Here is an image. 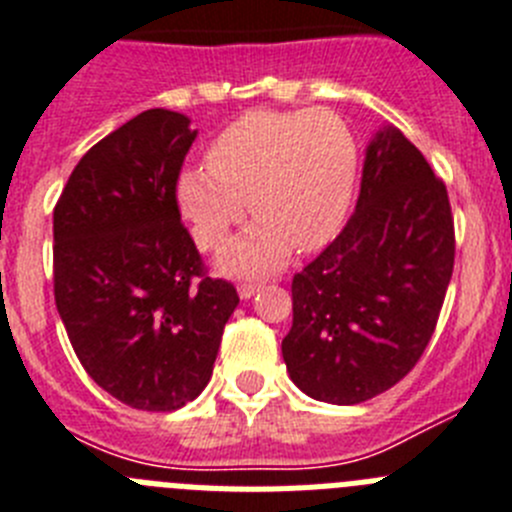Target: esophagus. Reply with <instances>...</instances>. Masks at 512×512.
Wrapping results in <instances>:
<instances>
[{
  "instance_id": "34e87169",
  "label": "esophagus",
  "mask_w": 512,
  "mask_h": 512,
  "mask_svg": "<svg viewBox=\"0 0 512 512\" xmlns=\"http://www.w3.org/2000/svg\"><path fill=\"white\" fill-rule=\"evenodd\" d=\"M239 299H252L260 291V283H239Z\"/></svg>"
}]
</instances>
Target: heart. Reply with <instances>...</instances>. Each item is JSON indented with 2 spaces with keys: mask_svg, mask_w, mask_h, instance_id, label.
Returning <instances> with one entry per match:
<instances>
[{
  "mask_svg": "<svg viewBox=\"0 0 512 512\" xmlns=\"http://www.w3.org/2000/svg\"><path fill=\"white\" fill-rule=\"evenodd\" d=\"M208 167L177 182L182 216L203 250H216L250 203L257 224L219 257L231 275L283 268L293 247L311 252L337 237L358 182V144L330 110H255L226 126Z\"/></svg>",
  "mask_w": 512,
  "mask_h": 512,
  "instance_id": "1",
  "label": "heart"
}]
</instances>
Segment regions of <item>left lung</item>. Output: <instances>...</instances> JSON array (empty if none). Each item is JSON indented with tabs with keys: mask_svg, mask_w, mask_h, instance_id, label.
<instances>
[{
	"mask_svg": "<svg viewBox=\"0 0 512 512\" xmlns=\"http://www.w3.org/2000/svg\"><path fill=\"white\" fill-rule=\"evenodd\" d=\"M451 203L412 141L381 128L355 213L293 275L288 376L311 399L358 404L402 381L428 348L451 283Z\"/></svg>",
	"mask_w": 512,
	"mask_h": 512,
	"instance_id": "8db88e82",
	"label": "left lung"
}]
</instances>
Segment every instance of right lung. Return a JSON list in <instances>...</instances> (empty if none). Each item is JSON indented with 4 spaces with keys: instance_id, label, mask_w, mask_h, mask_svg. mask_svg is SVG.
I'll return each instance as SVG.
<instances>
[{
    "instance_id": "add662e5",
    "label": "right lung",
    "mask_w": 512,
    "mask_h": 512,
    "mask_svg": "<svg viewBox=\"0 0 512 512\" xmlns=\"http://www.w3.org/2000/svg\"><path fill=\"white\" fill-rule=\"evenodd\" d=\"M195 136L182 113L144 110L79 159L53 208V296L71 348L133 410L193 402L239 304L180 221L177 177Z\"/></svg>"
}]
</instances>
